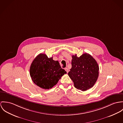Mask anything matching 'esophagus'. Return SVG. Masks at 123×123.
<instances>
[{"instance_id":"esophagus-1","label":"esophagus","mask_w":123,"mask_h":123,"mask_svg":"<svg viewBox=\"0 0 123 123\" xmlns=\"http://www.w3.org/2000/svg\"><path fill=\"white\" fill-rule=\"evenodd\" d=\"M65 70H66V71L67 72V73H68V71H69V70H68V68H65Z\"/></svg>"}]
</instances>
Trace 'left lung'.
Here are the masks:
<instances>
[{
  "label": "left lung",
  "instance_id": "left-lung-1",
  "mask_svg": "<svg viewBox=\"0 0 123 123\" xmlns=\"http://www.w3.org/2000/svg\"><path fill=\"white\" fill-rule=\"evenodd\" d=\"M99 67L95 59L88 53L80 57L73 55L72 68L68 75L74 82V87L85 91L93 86L98 76Z\"/></svg>",
  "mask_w": 123,
  "mask_h": 123
}]
</instances>
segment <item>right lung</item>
Instances as JSON below:
<instances>
[{
	"label": "right lung",
	"instance_id": "1",
	"mask_svg": "<svg viewBox=\"0 0 123 123\" xmlns=\"http://www.w3.org/2000/svg\"><path fill=\"white\" fill-rule=\"evenodd\" d=\"M30 74L33 82L44 89H49L56 85L67 72L60 67L59 62L45 54L38 55L31 64Z\"/></svg>",
	"mask_w": 123,
	"mask_h": 123
}]
</instances>
